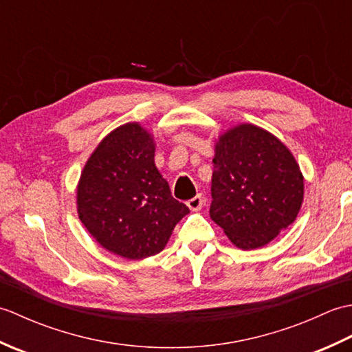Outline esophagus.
Here are the masks:
<instances>
[{"label": "esophagus", "mask_w": 352, "mask_h": 352, "mask_svg": "<svg viewBox=\"0 0 352 352\" xmlns=\"http://www.w3.org/2000/svg\"><path fill=\"white\" fill-rule=\"evenodd\" d=\"M186 204H188V207L190 208L192 212H198V210H201V208H203L204 201H203V197L197 195V197H193L192 199H189Z\"/></svg>", "instance_id": "34e87169"}]
</instances>
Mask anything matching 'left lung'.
I'll list each match as a JSON object with an SVG mask.
<instances>
[{
    "instance_id": "obj_1",
    "label": "left lung",
    "mask_w": 352,
    "mask_h": 352,
    "mask_svg": "<svg viewBox=\"0 0 352 352\" xmlns=\"http://www.w3.org/2000/svg\"><path fill=\"white\" fill-rule=\"evenodd\" d=\"M213 163L210 218L239 248L265 246L296 219L302 174L271 133L236 126L221 136Z\"/></svg>"
}]
</instances>
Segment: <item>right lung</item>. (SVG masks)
<instances>
[{
  "label": "right lung",
  "mask_w": 352,
  "mask_h": 352,
  "mask_svg": "<svg viewBox=\"0 0 352 352\" xmlns=\"http://www.w3.org/2000/svg\"><path fill=\"white\" fill-rule=\"evenodd\" d=\"M78 214L100 245L138 260L160 252L189 208L170 195L154 164L153 138L136 122L111 131L87 160Z\"/></svg>",
  "instance_id": "right-lung-1"
}]
</instances>
